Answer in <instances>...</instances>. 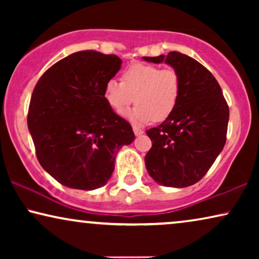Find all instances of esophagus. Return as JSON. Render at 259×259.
<instances>
[{
  "instance_id": "obj_1",
  "label": "esophagus",
  "mask_w": 259,
  "mask_h": 259,
  "mask_svg": "<svg viewBox=\"0 0 259 259\" xmlns=\"http://www.w3.org/2000/svg\"><path fill=\"white\" fill-rule=\"evenodd\" d=\"M133 132H134V134H136L137 137H139V136H141V134L144 133V131L141 130V128H139V127L133 126Z\"/></svg>"
}]
</instances>
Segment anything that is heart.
<instances>
[{
	"label": "heart",
	"mask_w": 259,
	"mask_h": 259,
	"mask_svg": "<svg viewBox=\"0 0 259 259\" xmlns=\"http://www.w3.org/2000/svg\"><path fill=\"white\" fill-rule=\"evenodd\" d=\"M182 95V79L175 68H160L150 63H133L123 70L121 82L105 83L104 98L109 107L121 113L138 102L127 115L136 122L162 121L175 112Z\"/></svg>",
	"instance_id": "obj_1"
}]
</instances>
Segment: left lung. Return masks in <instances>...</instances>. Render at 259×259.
<instances>
[{
  "mask_svg": "<svg viewBox=\"0 0 259 259\" xmlns=\"http://www.w3.org/2000/svg\"><path fill=\"white\" fill-rule=\"evenodd\" d=\"M144 60L167 63L182 79L175 112L146 131L152 140L145 157L147 172L160 185L191 186L206 175L224 147L229 106L217 80L197 60L179 52Z\"/></svg>",
  "mask_w": 259,
  "mask_h": 259,
  "instance_id": "8db88e82",
  "label": "left lung"
}]
</instances>
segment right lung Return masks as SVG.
I'll return each mask as SVG.
<instances>
[{"mask_svg":"<svg viewBox=\"0 0 259 259\" xmlns=\"http://www.w3.org/2000/svg\"><path fill=\"white\" fill-rule=\"evenodd\" d=\"M116 55L81 51L46 70L31 94L28 130L45 171L67 187L95 190L114 171L118 151L134 140L132 126L104 98L121 67Z\"/></svg>","mask_w":259,"mask_h":259,"instance_id":"add662e5","label":"right lung"}]
</instances>
